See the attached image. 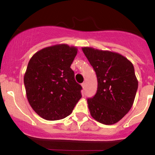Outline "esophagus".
Segmentation results:
<instances>
[{"mask_svg": "<svg viewBox=\"0 0 155 155\" xmlns=\"http://www.w3.org/2000/svg\"><path fill=\"white\" fill-rule=\"evenodd\" d=\"M81 87H82V88L84 90V89L86 88V82H84L81 84Z\"/></svg>", "mask_w": 155, "mask_h": 155, "instance_id": "esophagus-1", "label": "esophagus"}]
</instances>
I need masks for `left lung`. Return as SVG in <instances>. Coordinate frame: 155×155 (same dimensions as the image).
I'll use <instances>...</instances> for the list:
<instances>
[{
  "mask_svg": "<svg viewBox=\"0 0 155 155\" xmlns=\"http://www.w3.org/2000/svg\"><path fill=\"white\" fill-rule=\"evenodd\" d=\"M97 79V90L87 99L92 117L104 124L118 122L132 108L138 79L133 63L114 51L82 47Z\"/></svg>",
  "mask_w": 155,
  "mask_h": 155,
  "instance_id": "obj_1",
  "label": "left lung"
}]
</instances>
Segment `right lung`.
<instances>
[{"label": "right lung", "instance_id": "add662e5", "mask_svg": "<svg viewBox=\"0 0 155 155\" xmlns=\"http://www.w3.org/2000/svg\"><path fill=\"white\" fill-rule=\"evenodd\" d=\"M77 51L76 47L56 44L38 51L28 63L24 75L27 98L44 120L65 118L81 97V87L70 68Z\"/></svg>", "mask_w": 155, "mask_h": 155}]
</instances>
